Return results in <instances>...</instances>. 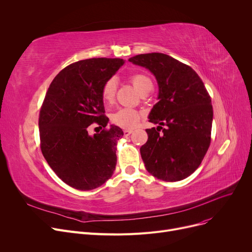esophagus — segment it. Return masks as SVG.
<instances>
[{"label":"esophagus","instance_id":"1","mask_svg":"<svg viewBox=\"0 0 252 252\" xmlns=\"http://www.w3.org/2000/svg\"><path fill=\"white\" fill-rule=\"evenodd\" d=\"M131 133H133V130H130V129H125V130H124V135H125V137L129 136Z\"/></svg>","mask_w":252,"mask_h":252}]
</instances>
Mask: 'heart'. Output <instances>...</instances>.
Instances as JSON below:
<instances>
[{"label": "heart", "mask_w": 252, "mask_h": 252, "mask_svg": "<svg viewBox=\"0 0 252 252\" xmlns=\"http://www.w3.org/2000/svg\"><path fill=\"white\" fill-rule=\"evenodd\" d=\"M130 83L134 85L137 91L142 94L147 90L152 88V83L150 78L143 73H135L129 76ZM116 92V81L114 77H110L106 81L101 89V98L105 104L112 103ZM142 117L141 112L130 108H123L115 111L111 121L115 126H121L123 128H133L135 127Z\"/></svg>", "instance_id": "heart-1"}]
</instances>
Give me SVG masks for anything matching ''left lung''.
Here are the masks:
<instances>
[{"label": "left lung", "mask_w": 252, "mask_h": 252, "mask_svg": "<svg viewBox=\"0 0 252 252\" xmlns=\"http://www.w3.org/2000/svg\"><path fill=\"white\" fill-rule=\"evenodd\" d=\"M129 62L148 68L156 77L159 94L147 128L148 141L140 149L148 173L165 181L188 178L209 148L213 105L201 78L189 65L162 53L140 54ZM165 126V128H162Z\"/></svg>", "instance_id": "8db88e82"}]
</instances>
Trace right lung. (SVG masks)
I'll use <instances>...</instances> for the list:
<instances>
[{
  "instance_id": "obj_1",
  "label": "right lung",
  "mask_w": 252,
  "mask_h": 252,
  "mask_svg": "<svg viewBox=\"0 0 252 252\" xmlns=\"http://www.w3.org/2000/svg\"><path fill=\"white\" fill-rule=\"evenodd\" d=\"M121 58H92L69 64L51 83L38 116L41 150L50 167L68 186L93 190L111 178L116 145L124 131L106 127L103 84L121 66ZM97 124L103 129L90 136Z\"/></svg>"
}]
</instances>
